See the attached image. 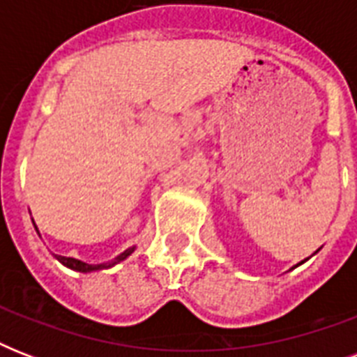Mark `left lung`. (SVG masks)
<instances>
[{
	"label": "left lung",
	"instance_id": "1",
	"mask_svg": "<svg viewBox=\"0 0 357 357\" xmlns=\"http://www.w3.org/2000/svg\"><path fill=\"white\" fill-rule=\"evenodd\" d=\"M317 252H319V250H317ZM302 263H305V259H304V261H300V263H296V265H294L293 268H296V266H300V265H302Z\"/></svg>",
	"mask_w": 357,
	"mask_h": 357
}]
</instances>
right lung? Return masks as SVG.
I'll return each instance as SVG.
<instances>
[{
  "mask_svg": "<svg viewBox=\"0 0 357 357\" xmlns=\"http://www.w3.org/2000/svg\"><path fill=\"white\" fill-rule=\"evenodd\" d=\"M33 224H35V220H33ZM36 234H38V228L35 226ZM40 235V234H38ZM135 252V246H131V248L123 250L122 254L116 255L113 261H107V263H100V265H89V263H85V261H79L75 259V257H64V255H55L57 257L59 263H63L64 266H68V268H72V271L75 272H83V274H89V272H96V271H103V268H111V266L119 265L120 261L128 259L129 255L133 254Z\"/></svg>",
  "mask_w": 357,
  "mask_h": 357,
  "instance_id": "1",
  "label": "right lung"
}]
</instances>
